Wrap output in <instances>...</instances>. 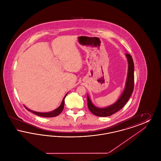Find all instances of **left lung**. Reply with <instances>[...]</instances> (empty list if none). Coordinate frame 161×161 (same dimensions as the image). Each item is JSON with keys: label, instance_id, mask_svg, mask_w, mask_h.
<instances>
[{"label": "left lung", "instance_id": "obj_1", "mask_svg": "<svg viewBox=\"0 0 161 161\" xmlns=\"http://www.w3.org/2000/svg\"><path fill=\"white\" fill-rule=\"evenodd\" d=\"M125 55L128 60L129 69L125 87L122 95L115 104L106 108H98L95 107L92 104L87 95V106L89 110L93 115L103 117L111 116L121 110L127 103L128 100H129L134 89V63L131 55L127 53L125 54Z\"/></svg>", "mask_w": 161, "mask_h": 161}]
</instances>
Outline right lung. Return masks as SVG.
Wrapping results in <instances>:
<instances>
[{
  "instance_id": "add662e5",
  "label": "right lung",
  "mask_w": 161,
  "mask_h": 161,
  "mask_svg": "<svg viewBox=\"0 0 161 161\" xmlns=\"http://www.w3.org/2000/svg\"><path fill=\"white\" fill-rule=\"evenodd\" d=\"M67 94L65 95V97H64L63 100L62 101V103H61V105L58 107L57 109L54 110L53 111L51 112H48V113H40V112H34L32 110H31L28 108H27L26 107V108L28 110V111H30L32 113L36 114V115H38L40 116H42V117H54V116H57V115H59L61 114V112L63 111V108H64V98L65 97H66Z\"/></svg>"
}]
</instances>
